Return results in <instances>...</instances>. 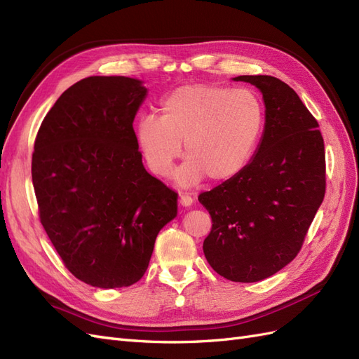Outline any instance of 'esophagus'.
<instances>
[{
    "label": "esophagus",
    "mask_w": 359,
    "mask_h": 359,
    "mask_svg": "<svg viewBox=\"0 0 359 359\" xmlns=\"http://www.w3.org/2000/svg\"><path fill=\"white\" fill-rule=\"evenodd\" d=\"M180 205L189 208V206L193 205V198L190 196V194H181V196H180Z\"/></svg>",
    "instance_id": "obj_1"
}]
</instances>
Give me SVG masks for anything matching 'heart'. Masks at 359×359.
<instances>
[{
    "mask_svg": "<svg viewBox=\"0 0 359 359\" xmlns=\"http://www.w3.org/2000/svg\"><path fill=\"white\" fill-rule=\"evenodd\" d=\"M265 128V106L252 90L211 83L184 85L160 104V118L144 115L135 124V140L149 170L173 172L178 187L198 186L205 178L227 182L247 169Z\"/></svg>",
    "mask_w": 359,
    "mask_h": 359,
    "instance_id": "b5f03b06",
    "label": "heart"
}]
</instances>
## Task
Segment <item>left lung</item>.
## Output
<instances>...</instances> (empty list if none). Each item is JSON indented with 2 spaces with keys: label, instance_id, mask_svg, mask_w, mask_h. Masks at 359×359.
Returning a JSON list of instances; mask_svg holds the SVG:
<instances>
[{
  "label": "left lung",
  "instance_id": "8db88e82",
  "mask_svg": "<svg viewBox=\"0 0 359 359\" xmlns=\"http://www.w3.org/2000/svg\"><path fill=\"white\" fill-rule=\"evenodd\" d=\"M262 93L265 128L247 169L199 196L212 229L203 253L217 274L240 283L292 262L325 196L319 124L298 94L274 76H236Z\"/></svg>",
  "mask_w": 359,
  "mask_h": 359
}]
</instances>
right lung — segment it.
Listing matches in <instances>:
<instances>
[{
	"label": "right lung",
	"mask_w": 359,
	"mask_h": 359,
	"mask_svg": "<svg viewBox=\"0 0 359 359\" xmlns=\"http://www.w3.org/2000/svg\"><path fill=\"white\" fill-rule=\"evenodd\" d=\"M140 79L91 76L64 91L43 119L31 175L40 222L83 283L132 286L158 232L177 217V193L144 168L133 121Z\"/></svg>",
	"instance_id": "1"
}]
</instances>
